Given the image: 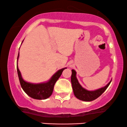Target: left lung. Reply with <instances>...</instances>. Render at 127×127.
Wrapping results in <instances>:
<instances>
[{
    "label": "left lung",
    "instance_id": "1",
    "mask_svg": "<svg viewBox=\"0 0 127 127\" xmlns=\"http://www.w3.org/2000/svg\"><path fill=\"white\" fill-rule=\"evenodd\" d=\"M72 74L71 77V82L73 87L74 94L75 97L80 100L84 101H91L99 97L104 91L106 90L109 85L111 82V80L104 87L96 90L94 91H89L84 89L80 83H78L76 77V71L74 70H72Z\"/></svg>",
    "mask_w": 127,
    "mask_h": 127
}]
</instances>
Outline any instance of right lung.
Returning a JSON list of instances; mask_svg holds the SVG:
<instances>
[{
  "mask_svg": "<svg viewBox=\"0 0 127 127\" xmlns=\"http://www.w3.org/2000/svg\"><path fill=\"white\" fill-rule=\"evenodd\" d=\"M19 57V53L17 56V61ZM65 68H67L66 67L58 70L47 82L34 84L27 82L23 79L20 70L17 65V74L22 89L29 96L36 99H45L50 97L53 91L55 83L62 75V72Z\"/></svg>",
  "mask_w": 127,
  "mask_h": 127,
  "instance_id": "add662e5",
  "label": "right lung"
}]
</instances>
